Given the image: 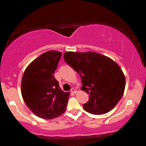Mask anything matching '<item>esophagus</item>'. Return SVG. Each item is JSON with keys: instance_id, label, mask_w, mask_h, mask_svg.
I'll return each mask as SVG.
<instances>
[{"instance_id": "esophagus-1", "label": "esophagus", "mask_w": 146, "mask_h": 146, "mask_svg": "<svg viewBox=\"0 0 146 146\" xmlns=\"http://www.w3.org/2000/svg\"><path fill=\"white\" fill-rule=\"evenodd\" d=\"M71 92H72V94H76V93H77V90H76L75 88H72Z\"/></svg>"}]
</instances>
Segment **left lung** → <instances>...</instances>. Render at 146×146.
I'll list each match as a JSON object with an SVG mask.
<instances>
[{
	"instance_id": "1",
	"label": "left lung",
	"mask_w": 146,
	"mask_h": 146,
	"mask_svg": "<svg viewBox=\"0 0 146 146\" xmlns=\"http://www.w3.org/2000/svg\"><path fill=\"white\" fill-rule=\"evenodd\" d=\"M64 58L81 76V90L89 94L88 102L83 104L85 110L102 115L113 110L123 96L126 84L118 64L94 52H66Z\"/></svg>"
}]
</instances>
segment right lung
<instances>
[{
    "label": "right lung",
    "mask_w": 146,
    "mask_h": 146,
    "mask_svg": "<svg viewBox=\"0 0 146 146\" xmlns=\"http://www.w3.org/2000/svg\"><path fill=\"white\" fill-rule=\"evenodd\" d=\"M60 52L50 50L28 66L21 82V94L28 108L36 116L53 119L65 112L69 93L64 92L54 77Z\"/></svg>",
    "instance_id": "1"
}]
</instances>
